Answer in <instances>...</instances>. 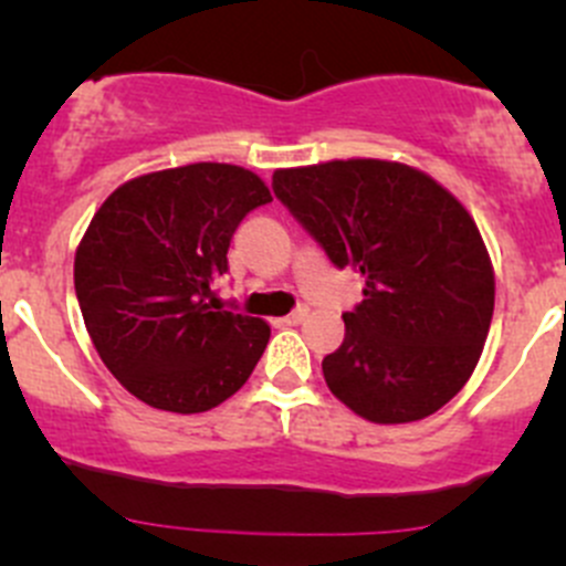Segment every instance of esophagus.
I'll return each mask as SVG.
<instances>
[{
    "instance_id": "esophagus-1",
    "label": "esophagus",
    "mask_w": 566,
    "mask_h": 566,
    "mask_svg": "<svg viewBox=\"0 0 566 566\" xmlns=\"http://www.w3.org/2000/svg\"><path fill=\"white\" fill-rule=\"evenodd\" d=\"M306 315H310V310H306V306H298V310L290 312L287 317H282V323H284V325H298L301 319H304Z\"/></svg>"
}]
</instances>
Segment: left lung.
Listing matches in <instances>:
<instances>
[{
  "instance_id": "left-lung-1",
  "label": "left lung",
  "mask_w": 566,
  "mask_h": 566,
  "mask_svg": "<svg viewBox=\"0 0 566 566\" xmlns=\"http://www.w3.org/2000/svg\"><path fill=\"white\" fill-rule=\"evenodd\" d=\"M273 193L336 268L367 279L323 358L331 394L375 424L443 408L476 369L495 304L493 262L460 199L380 158L276 169Z\"/></svg>"
}]
</instances>
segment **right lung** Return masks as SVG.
Masks as SVG:
<instances>
[{
  "mask_svg": "<svg viewBox=\"0 0 566 566\" xmlns=\"http://www.w3.org/2000/svg\"><path fill=\"white\" fill-rule=\"evenodd\" d=\"M271 191L235 164H188L114 188L73 262L84 325L136 399L202 413L254 373L271 325L221 310L213 282L249 210Z\"/></svg>",
  "mask_w": 566,
  "mask_h": 566,
  "instance_id": "right-lung-1",
  "label": "right lung"
}]
</instances>
